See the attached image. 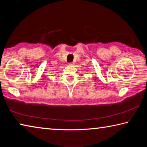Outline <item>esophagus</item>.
<instances>
[{"instance_id":"obj_1","label":"esophagus","mask_w":147,"mask_h":147,"mask_svg":"<svg viewBox=\"0 0 147 147\" xmlns=\"http://www.w3.org/2000/svg\"><path fill=\"white\" fill-rule=\"evenodd\" d=\"M69 65H74V63L73 62H70V63H69Z\"/></svg>"}]
</instances>
